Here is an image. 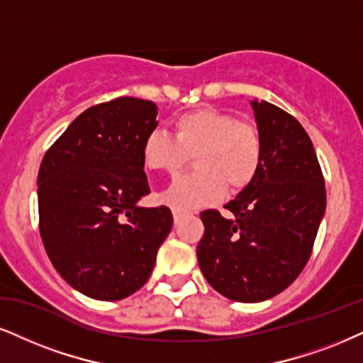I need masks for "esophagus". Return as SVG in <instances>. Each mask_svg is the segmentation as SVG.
I'll use <instances>...</instances> for the list:
<instances>
[{
  "label": "esophagus",
  "instance_id": "obj_1",
  "mask_svg": "<svg viewBox=\"0 0 363 363\" xmlns=\"http://www.w3.org/2000/svg\"><path fill=\"white\" fill-rule=\"evenodd\" d=\"M183 217H185V213H182V212H173V220H174V223L182 222Z\"/></svg>",
  "mask_w": 363,
  "mask_h": 363
}]
</instances>
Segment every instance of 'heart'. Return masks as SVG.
Here are the masks:
<instances>
[{"instance_id": "heart-1", "label": "heart", "mask_w": 363, "mask_h": 363, "mask_svg": "<svg viewBox=\"0 0 363 363\" xmlns=\"http://www.w3.org/2000/svg\"><path fill=\"white\" fill-rule=\"evenodd\" d=\"M195 156L199 173L178 178L161 195L174 212L208 207L225 196L227 186L240 191L256 180L264 160L261 131L252 121L237 119L216 107H199L172 121V138L153 131L141 145L147 172L180 173Z\"/></svg>"}]
</instances>
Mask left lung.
Instances as JSON below:
<instances>
[{
    "label": "left lung",
    "instance_id": "left-lung-1",
    "mask_svg": "<svg viewBox=\"0 0 363 363\" xmlns=\"http://www.w3.org/2000/svg\"><path fill=\"white\" fill-rule=\"evenodd\" d=\"M264 145L261 172L218 210L200 213V271L222 296L257 303L284 291L305 269L326 207L325 178L301 124L271 102L252 101Z\"/></svg>",
    "mask_w": 363,
    "mask_h": 363
}]
</instances>
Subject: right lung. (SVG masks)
<instances>
[{
  "mask_svg": "<svg viewBox=\"0 0 363 363\" xmlns=\"http://www.w3.org/2000/svg\"><path fill=\"white\" fill-rule=\"evenodd\" d=\"M156 114L138 97L89 107L40 164V237L58 274L89 298L118 301L140 289L172 230L168 207L136 205L151 191L141 145Z\"/></svg>",
  "mask_w": 363,
  "mask_h": 363,
  "instance_id": "right-lung-1",
  "label": "right lung"
}]
</instances>
